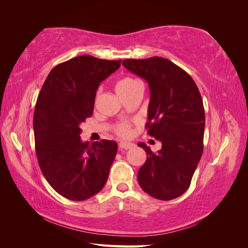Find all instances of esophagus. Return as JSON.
<instances>
[{"mask_svg":"<svg viewBox=\"0 0 248 248\" xmlns=\"http://www.w3.org/2000/svg\"><path fill=\"white\" fill-rule=\"evenodd\" d=\"M134 145L131 144V142H126V141H121L119 144V148L120 150H128V149H131Z\"/></svg>","mask_w":248,"mask_h":248,"instance_id":"obj_1","label":"esophagus"}]
</instances>
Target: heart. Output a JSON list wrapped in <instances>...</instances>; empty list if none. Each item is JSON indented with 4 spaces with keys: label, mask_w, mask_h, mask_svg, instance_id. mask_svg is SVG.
Here are the masks:
<instances>
[{
    "label": "heart",
    "mask_w": 248,
    "mask_h": 248,
    "mask_svg": "<svg viewBox=\"0 0 248 248\" xmlns=\"http://www.w3.org/2000/svg\"><path fill=\"white\" fill-rule=\"evenodd\" d=\"M116 89L119 95L124 98L126 96H129L134 92L142 90V85L140 80L131 77L121 78L116 84ZM114 130L116 134L121 138H128L131 133V125L129 122H119L115 125Z\"/></svg>",
    "instance_id": "heart-1"
}]
</instances>
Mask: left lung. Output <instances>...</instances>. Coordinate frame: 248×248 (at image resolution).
<instances>
[{
	"mask_svg": "<svg viewBox=\"0 0 248 248\" xmlns=\"http://www.w3.org/2000/svg\"><path fill=\"white\" fill-rule=\"evenodd\" d=\"M127 70L148 82L150 102L148 133L161 141L153 153L144 142L138 146L147 160L138 172L141 189L150 196L170 201L188 189L204 150L205 110L196 82L179 66L161 57L126 59Z\"/></svg>",
	"mask_w": 248,
	"mask_h": 248,
	"instance_id": "obj_1",
	"label": "left lung"
}]
</instances>
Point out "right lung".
<instances>
[{"label": "right lung", "instance_id": "obj_1", "mask_svg": "<svg viewBox=\"0 0 248 248\" xmlns=\"http://www.w3.org/2000/svg\"><path fill=\"white\" fill-rule=\"evenodd\" d=\"M120 65L121 60L72 58L51 69L37 98L33 119L37 159L49 185L68 200L90 199L108 181L117 142H82L79 125L93 114L100 82Z\"/></svg>", "mask_w": 248, "mask_h": 248}]
</instances>
